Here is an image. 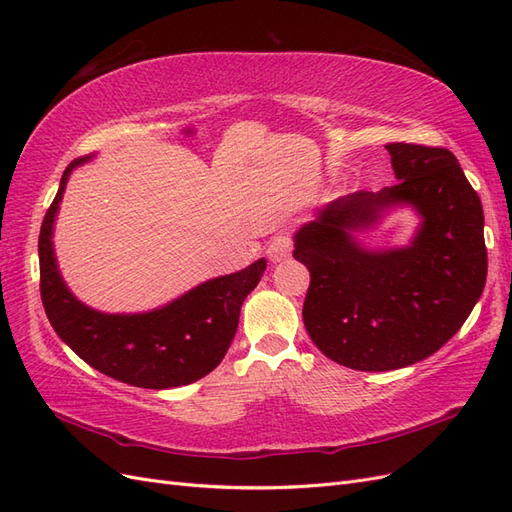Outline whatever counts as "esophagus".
I'll return each instance as SVG.
<instances>
[{"mask_svg": "<svg viewBox=\"0 0 512 512\" xmlns=\"http://www.w3.org/2000/svg\"><path fill=\"white\" fill-rule=\"evenodd\" d=\"M292 254V239L288 235H275L267 245V256L271 262H282Z\"/></svg>", "mask_w": 512, "mask_h": 512, "instance_id": "obj_1", "label": "esophagus"}]
</instances>
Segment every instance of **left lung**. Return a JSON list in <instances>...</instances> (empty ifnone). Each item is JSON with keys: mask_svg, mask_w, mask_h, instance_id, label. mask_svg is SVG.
Returning a JSON list of instances; mask_svg holds the SVG:
<instances>
[{"mask_svg": "<svg viewBox=\"0 0 512 512\" xmlns=\"http://www.w3.org/2000/svg\"><path fill=\"white\" fill-rule=\"evenodd\" d=\"M391 188L333 200L294 235V258L309 269L303 322L318 350L359 371L408 367L438 352L466 322L487 280L485 215L451 151L386 145ZM395 204L424 224L401 251L367 253L352 229Z\"/></svg>", "mask_w": 512, "mask_h": 512, "instance_id": "obj_1", "label": "left lung"}]
</instances>
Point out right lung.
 Wrapping results in <instances>:
<instances>
[{"label":"right lung","mask_w":512,"mask_h":512,"mask_svg":"<svg viewBox=\"0 0 512 512\" xmlns=\"http://www.w3.org/2000/svg\"><path fill=\"white\" fill-rule=\"evenodd\" d=\"M76 158L61 177L57 196L46 211L40 239V297L55 333L94 369L141 389H173L196 382L218 367L237 333L241 305L267 260L239 273L215 277L185 292L181 299L149 314H102L72 297L57 271L53 222Z\"/></svg>","instance_id":"add662e5"}]
</instances>
